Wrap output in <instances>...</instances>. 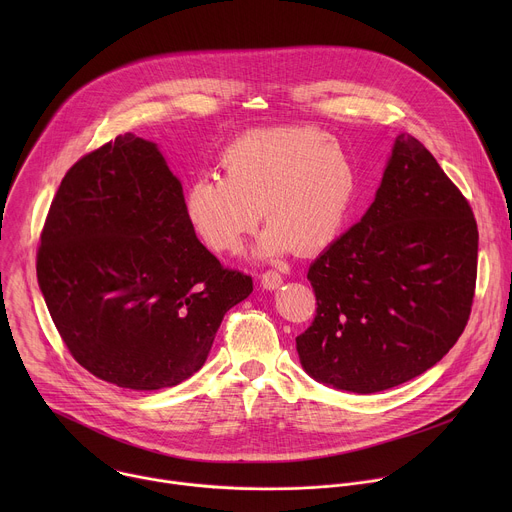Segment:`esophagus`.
Returning <instances> with one entry per match:
<instances>
[{
  "label": "esophagus",
  "instance_id": "esophagus-1",
  "mask_svg": "<svg viewBox=\"0 0 512 512\" xmlns=\"http://www.w3.org/2000/svg\"><path fill=\"white\" fill-rule=\"evenodd\" d=\"M283 283V279H281V275L277 273V271H265V273H261V285L265 287V289H277L279 285Z\"/></svg>",
  "mask_w": 512,
  "mask_h": 512
}]
</instances>
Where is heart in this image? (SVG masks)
<instances>
[{"label": "heart", "mask_w": 512, "mask_h": 512, "mask_svg": "<svg viewBox=\"0 0 512 512\" xmlns=\"http://www.w3.org/2000/svg\"><path fill=\"white\" fill-rule=\"evenodd\" d=\"M218 176L184 188L182 214L214 253L235 251L263 216L255 255L316 253L342 233L356 196V168L342 143L320 127L249 129L218 158Z\"/></svg>", "instance_id": "1"}]
</instances>
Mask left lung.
<instances>
[{
  "mask_svg": "<svg viewBox=\"0 0 512 512\" xmlns=\"http://www.w3.org/2000/svg\"><path fill=\"white\" fill-rule=\"evenodd\" d=\"M478 227L446 172L397 135L375 202L312 265V326L296 338L304 371L369 395L419 377L464 332L476 289Z\"/></svg>",
  "mask_w": 512,
  "mask_h": 512,
  "instance_id": "8db88e82",
  "label": "left lung"
}]
</instances>
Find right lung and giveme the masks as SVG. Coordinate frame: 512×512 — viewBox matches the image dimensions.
<instances>
[{"label": "right lung", "instance_id": "right-lung-1", "mask_svg": "<svg viewBox=\"0 0 512 512\" xmlns=\"http://www.w3.org/2000/svg\"><path fill=\"white\" fill-rule=\"evenodd\" d=\"M36 273L83 369L133 391L174 387L208 356L225 314L253 291L190 231L182 184L158 145L125 133L62 178Z\"/></svg>", "mask_w": 512, "mask_h": 512}]
</instances>
